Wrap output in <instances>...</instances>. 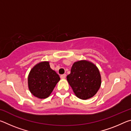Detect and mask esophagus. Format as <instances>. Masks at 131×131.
<instances>
[{"mask_svg": "<svg viewBox=\"0 0 131 131\" xmlns=\"http://www.w3.org/2000/svg\"><path fill=\"white\" fill-rule=\"evenodd\" d=\"M61 79H65V77H66V74H62V75H61Z\"/></svg>", "mask_w": 131, "mask_h": 131, "instance_id": "esophagus-1", "label": "esophagus"}]
</instances>
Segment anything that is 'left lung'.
<instances>
[{"mask_svg": "<svg viewBox=\"0 0 131 131\" xmlns=\"http://www.w3.org/2000/svg\"><path fill=\"white\" fill-rule=\"evenodd\" d=\"M66 78L76 96L83 100L94 96L101 87L98 69L87 61L74 62Z\"/></svg>", "mask_w": 131, "mask_h": 131, "instance_id": "obj_1", "label": "left lung"}]
</instances>
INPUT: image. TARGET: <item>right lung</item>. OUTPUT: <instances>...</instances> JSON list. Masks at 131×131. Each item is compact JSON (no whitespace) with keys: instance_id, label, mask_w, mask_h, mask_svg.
<instances>
[{"instance_id":"right-lung-1","label":"right lung","mask_w":131,"mask_h":131,"mask_svg":"<svg viewBox=\"0 0 131 131\" xmlns=\"http://www.w3.org/2000/svg\"><path fill=\"white\" fill-rule=\"evenodd\" d=\"M59 75L51 69L48 62L37 64L30 70L28 76V86L30 92L40 99L50 96L58 82Z\"/></svg>"}]
</instances>
